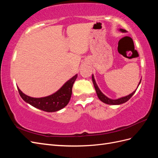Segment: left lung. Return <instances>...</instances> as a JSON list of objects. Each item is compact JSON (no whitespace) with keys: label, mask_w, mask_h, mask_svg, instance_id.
Returning a JSON list of instances; mask_svg holds the SVG:
<instances>
[{"label":"left lung","mask_w":158,"mask_h":158,"mask_svg":"<svg viewBox=\"0 0 158 158\" xmlns=\"http://www.w3.org/2000/svg\"><path fill=\"white\" fill-rule=\"evenodd\" d=\"M119 31H121L122 33H126L127 31L125 30H123V29H119L118 30ZM92 82H93V84H94V88H95V92H96V94H97V95L98 98L99 99V100H101V101L105 103L106 104H108V105H121V104H123L124 103L127 102L128 100L130 99L132 95L135 94V92L136 91L137 89H136L135 91L132 93H131V94H129L128 95H127V96H125V97H122V98H118V99H111L109 98L108 97H107L106 95L103 94L102 91L100 90V89L99 88L98 84H96V82H95V78H94V74H92ZM141 80H140L139 83H138V85L137 86V88L138 87V85H140V82H141Z\"/></svg>","instance_id":"1"}]
</instances>
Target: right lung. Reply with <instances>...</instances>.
Wrapping results in <instances>:
<instances>
[{
    "instance_id": "add662e5",
    "label": "right lung",
    "mask_w": 158,
    "mask_h": 158,
    "mask_svg": "<svg viewBox=\"0 0 158 158\" xmlns=\"http://www.w3.org/2000/svg\"><path fill=\"white\" fill-rule=\"evenodd\" d=\"M78 74L66 82L59 89L50 95L43 98H32L23 94L18 86L21 98L27 103L46 112H55L67 106L72 95V89Z\"/></svg>"
}]
</instances>
